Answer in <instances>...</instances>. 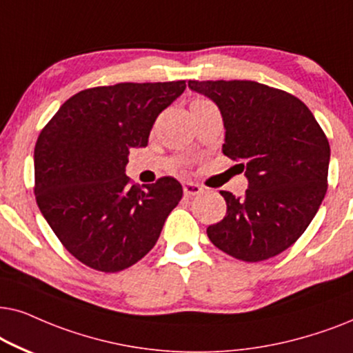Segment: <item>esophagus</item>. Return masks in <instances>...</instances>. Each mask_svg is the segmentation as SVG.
<instances>
[{"label": "esophagus", "instance_id": "34e87169", "mask_svg": "<svg viewBox=\"0 0 353 353\" xmlns=\"http://www.w3.org/2000/svg\"><path fill=\"white\" fill-rule=\"evenodd\" d=\"M201 192H203V189H201V187L199 185V184H195V182H185L184 184V195L185 196H196V195H200Z\"/></svg>", "mask_w": 353, "mask_h": 353}]
</instances>
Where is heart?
Segmentation results:
<instances>
[{
  "instance_id": "b5f03b06",
  "label": "heart",
  "mask_w": 353,
  "mask_h": 353,
  "mask_svg": "<svg viewBox=\"0 0 353 353\" xmlns=\"http://www.w3.org/2000/svg\"><path fill=\"white\" fill-rule=\"evenodd\" d=\"M194 101H201V98H196V100H194Z\"/></svg>"
}]
</instances>
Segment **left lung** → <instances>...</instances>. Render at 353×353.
Here are the masks:
<instances>
[{
  "instance_id": "obj_1",
  "label": "left lung",
  "mask_w": 353,
  "mask_h": 353,
  "mask_svg": "<svg viewBox=\"0 0 353 353\" xmlns=\"http://www.w3.org/2000/svg\"><path fill=\"white\" fill-rule=\"evenodd\" d=\"M223 114V153L245 169L243 196L221 190L228 211L206 229L214 247L263 261L305 232L327 190L331 148L303 101L253 81H189Z\"/></svg>"
}]
</instances>
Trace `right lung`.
I'll return each mask as SVG.
<instances>
[{"instance_id":"right-lung-1","label":"right lung","mask_w":353,"mask_h":353,"mask_svg":"<svg viewBox=\"0 0 353 353\" xmlns=\"http://www.w3.org/2000/svg\"><path fill=\"white\" fill-rule=\"evenodd\" d=\"M184 90L185 81L87 88L41 129L37 205L65 250L92 270L117 272L142 260L181 201L174 177L139 187L124 171L129 150L147 147L158 114Z\"/></svg>"}]
</instances>
